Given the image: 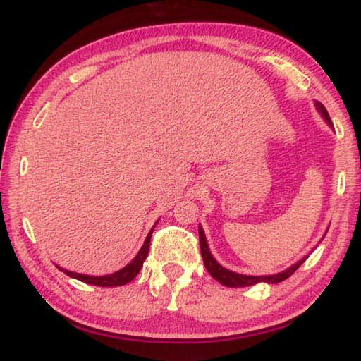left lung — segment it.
I'll use <instances>...</instances> for the list:
<instances>
[{"mask_svg": "<svg viewBox=\"0 0 361 361\" xmlns=\"http://www.w3.org/2000/svg\"><path fill=\"white\" fill-rule=\"evenodd\" d=\"M316 108L319 109V113L322 114V117L325 118V122L331 126H332V122L329 118V114L326 108L323 106L320 102H316ZM198 233H200V247H201V256H202V261H204V265H206V270L210 273V276L214 277V279H216L221 285H226V286H230V288H241V286H250V285H255L257 282H267V283H279L285 279H288V277L299 269V267L307 261L308 256L302 257V259L299 262H295L294 265H291L290 269H286L285 271H281L277 274H271V276H247V274H239V273H235V271H230L227 269H224L223 265L218 264L215 261V257L212 256L210 250H209V245H207V241H206V236H204V232H202L201 226L198 227Z\"/></svg>", "mask_w": 361, "mask_h": 361, "instance_id": "8db88e82", "label": "left lung"}]
</instances>
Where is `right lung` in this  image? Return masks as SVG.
<instances>
[{"label": "right lung", "instance_id": "obj_1", "mask_svg": "<svg viewBox=\"0 0 361 361\" xmlns=\"http://www.w3.org/2000/svg\"><path fill=\"white\" fill-rule=\"evenodd\" d=\"M154 227L151 228V232L147 233V236L145 239V244L142 245L140 252L137 253V256L134 257V259L129 262L126 267H123L122 270H118L116 273H111V274H106V276H88V274H80V273H75V271H67V270L61 269V267H58V269L61 271L66 273L67 276L75 277V279L82 281V282H85V283H90V285H97V286H118V285H125L128 282H131L134 277L138 273H140L142 267H143V262H145L146 256H147V252H149V243H151V236H152V232H154Z\"/></svg>", "mask_w": 361, "mask_h": 361}]
</instances>
